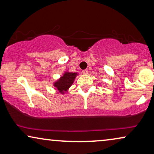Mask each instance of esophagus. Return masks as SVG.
<instances>
[{
  "mask_svg": "<svg viewBox=\"0 0 154 154\" xmlns=\"http://www.w3.org/2000/svg\"><path fill=\"white\" fill-rule=\"evenodd\" d=\"M82 73H83V74H88V69H84V70H83V71H82Z\"/></svg>",
  "mask_w": 154,
  "mask_h": 154,
  "instance_id": "1",
  "label": "esophagus"
}]
</instances>
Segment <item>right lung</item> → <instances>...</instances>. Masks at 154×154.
<instances>
[{
  "instance_id": "add662e5",
  "label": "right lung",
  "mask_w": 154,
  "mask_h": 154,
  "mask_svg": "<svg viewBox=\"0 0 154 154\" xmlns=\"http://www.w3.org/2000/svg\"><path fill=\"white\" fill-rule=\"evenodd\" d=\"M76 75L77 73H65L64 75L54 83V86L57 88L59 91L63 93L72 85Z\"/></svg>"
}]
</instances>
